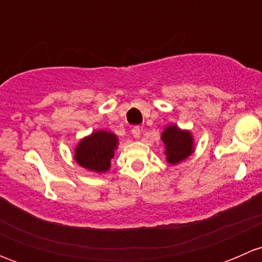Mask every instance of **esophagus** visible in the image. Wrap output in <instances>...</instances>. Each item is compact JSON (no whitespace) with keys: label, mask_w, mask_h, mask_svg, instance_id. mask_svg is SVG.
<instances>
[{"label":"esophagus","mask_w":262,"mask_h":262,"mask_svg":"<svg viewBox=\"0 0 262 262\" xmlns=\"http://www.w3.org/2000/svg\"><path fill=\"white\" fill-rule=\"evenodd\" d=\"M132 134H133L134 138L139 139L141 138V128H139V126H134V128L132 129Z\"/></svg>","instance_id":"1"}]
</instances>
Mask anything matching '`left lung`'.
I'll list each match as a JSON object with an SVG mask.
<instances>
[{
    "label": "left lung",
    "instance_id": "1",
    "mask_svg": "<svg viewBox=\"0 0 262 262\" xmlns=\"http://www.w3.org/2000/svg\"><path fill=\"white\" fill-rule=\"evenodd\" d=\"M161 141L165 144L166 161L170 165H178L194 152V137L191 132L170 124L163 129Z\"/></svg>",
    "mask_w": 262,
    "mask_h": 262
}]
</instances>
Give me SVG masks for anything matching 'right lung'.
<instances>
[{"instance_id":"right-lung-1","label":"right lung","mask_w":262,"mask_h":262,"mask_svg":"<svg viewBox=\"0 0 262 262\" xmlns=\"http://www.w3.org/2000/svg\"><path fill=\"white\" fill-rule=\"evenodd\" d=\"M119 138L107 130H95L82 138L75 148V160L81 167L96 173L109 171Z\"/></svg>"}]
</instances>
